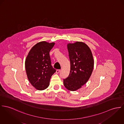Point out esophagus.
I'll use <instances>...</instances> for the list:
<instances>
[{"mask_svg":"<svg viewBox=\"0 0 124 124\" xmlns=\"http://www.w3.org/2000/svg\"><path fill=\"white\" fill-rule=\"evenodd\" d=\"M60 69H57V70H56V73L57 74H58V73H59L60 72Z\"/></svg>","mask_w":124,"mask_h":124,"instance_id":"1","label":"esophagus"}]
</instances>
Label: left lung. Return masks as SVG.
<instances>
[{
  "label": "left lung",
  "mask_w": 124,
  "mask_h": 124,
  "mask_svg": "<svg viewBox=\"0 0 124 124\" xmlns=\"http://www.w3.org/2000/svg\"><path fill=\"white\" fill-rule=\"evenodd\" d=\"M70 62L69 77L63 79L65 87L74 91L80 88L89 79L94 68V61L89 46L82 42L67 45Z\"/></svg>",
  "instance_id": "8db88e82"
}]
</instances>
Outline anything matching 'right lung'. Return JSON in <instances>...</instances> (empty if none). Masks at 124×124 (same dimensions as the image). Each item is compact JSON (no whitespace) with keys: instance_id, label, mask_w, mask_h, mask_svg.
Returning <instances> with one entry per match:
<instances>
[{"instance_id":"add662e5","label":"right lung","mask_w":124,"mask_h":124,"mask_svg":"<svg viewBox=\"0 0 124 124\" xmlns=\"http://www.w3.org/2000/svg\"><path fill=\"white\" fill-rule=\"evenodd\" d=\"M55 44L39 42L31 48L26 57L25 68L28 79L37 90L47 88L51 76L56 71L51 66L49 55Z\"/></svg>"}]
</instances>
